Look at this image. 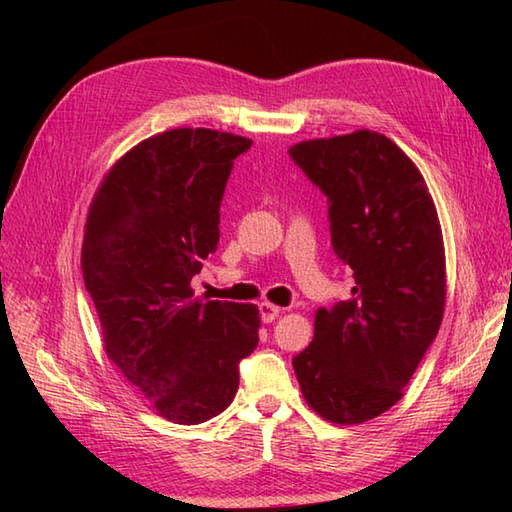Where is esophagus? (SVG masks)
I'll use <instances>...</instances> for the list:
<instances>
[{
    "instance_id": "obj_1",
    "label": "esophagus",
    "mask_w": 512,
    "mask_h": 512,
    "mask_svg": "<svg viewBox=\"0 0 512 512\" xmlns=\"http://www.w3.org/2000/svg\"><path fill=\"white\" fill-rule=\"evenodd\" d=\"M281 314L279 306H273V303H259V317H262L264 323H273Z\"/></svg>"
}]
</instances>
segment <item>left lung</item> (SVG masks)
Masks as SVG:
<instances>
[{
    "mask_svg": "<svg viewBox=\"0 0 512 512\" xmlns=\"http://www.w3.org/2000/svg\"><path fill=\"white\" fill-rule=\"evenodd\" d=\"M290 158L328 195L332 248L356 281L352 299L314 314V339L292 367L321 418L361 424L402 398L440 330L438 211L418 167L378 132L303 140Z\"/></svg>",
    "mask_w": 512,
    "mask_h": 512,
    "instance_id": "obj_1",
    "label": "left lung"
}]
</instances>
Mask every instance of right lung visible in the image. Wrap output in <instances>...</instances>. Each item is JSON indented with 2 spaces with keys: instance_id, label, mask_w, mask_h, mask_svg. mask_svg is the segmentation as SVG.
Wrapping results in <instances>:
<instances>
[{
  "instance_id": "1",
  "label": "right lung",
  "mask_w": 512,
  "mask_h": 512,
  "mask_svg": "<svg viewBox=\"0 0 512 512\" xmlns=\"http://www.w3.org/2000/svg\"><path fill=\"white\" fill-rule=\"evenodd\" d=\"M253 140L169 129L132 147L90 204L81 250L105 354L158 416L200 424L235 398L239 361L257 347L253 303L202 301L191 279L220 242L233 160Z\"/></svg>"
}]
</instances>
